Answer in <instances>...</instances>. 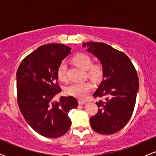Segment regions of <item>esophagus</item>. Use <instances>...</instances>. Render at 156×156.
Here are the masks:
<instances>
[{
  "label": "esophagus",
  "mask_w": 156,
  "mask_h": 156,
  "mask_svg": "<svg viewBox=\"0 0 156 156\" xmlns=\"http://www.w3.org/2000/svg\"><path fill=\"white\" fill-rule=\"evenodd\" d=\"M86 103H87V101H84V100H78V104L79 105H83Z\"/></svg>",
  "instance_id": "1"
}]
</instances>
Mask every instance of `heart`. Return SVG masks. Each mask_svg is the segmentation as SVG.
Segmentation results:
<instances>
[{
  "label": "heart",
  "mask_w": 156,
  "mask_h": 156,
  "mask_svg": "<svg viewBox=\"0 0 156 156\" xmlns=\"http://www.w3.org/2000/svg\"><path fill=\"white\" fill-rule=\"evenodd\" d=\"M73 62L76 65L83 70H87L88 76L94 80L101 79L103 74V66L101 63L92 64V58L89 55L80 53L73 57ZM57 76L62 81L67 80V64L63 61L57 69ZM94 84L90 81L73 83L67 87L66 92L69 95L77 98H86L94 89Z\"/></svg>",
  "instance_id": "b5f03b06"
}]
</instances>
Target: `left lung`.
<instances>
[{
	"label": "left lung",
	"mask_w": 156,
	"mask_h": 156,
	"mask_svg": "<svg viewBox=\"0 0 156 156\" xmlns=\"http://www.w3.org/2000/svg\"><path fill=\"white\" fill-rule=\"evenodd\" d=\"M84 48L101 61L103 80L93 94L98 112L90 118V125L101 134H113L124 128L133 114L139 90V78L130 58L123 52L103 42H87Z\"/></svg>",
	"instance_id": "8db88e82"
}]
</instances>
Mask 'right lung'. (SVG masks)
<instances>
[{
  "label": "right lung",
  "instance_id": "1",
  "mask_svg": "<svg viewBox=\"0 0 156 156\" xmlns=\"http://www.w3.org/2000/svg\"><path fill=\"white\" fill-rule=\"evenodd\" d=\"M70 51L63 44L42 45L23 58L17 69L20 110L28 125L44 137L58 138L67 133L71 126L68 113L78 105L72 96L54 101L62 91L57 69Z\"/></svg>",
  "mask_w": 156,
  "mask_h": 156
}]
</instances>
